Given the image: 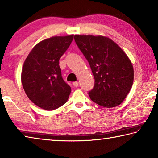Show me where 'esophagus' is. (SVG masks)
<instances>
[{
	"mask_svg": "<svg viewBox=\"0 0 158 158\" xmlns=\"http://www.w3.org/2000/svg\"><path fill=\"white\" fill-rule=\"evenodd\" d=\"M73 84L74 87H78L79 85V82L78 81H75V82H73Z\"/></svg>",
	"mask_w": 158,
	"mask_h": 158,
	"instance_id": "obj_1",
	"label": "esophagus"
}]
</instances>
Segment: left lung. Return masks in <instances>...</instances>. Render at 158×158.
<instances>
[{
	"mask_svg": "<svg viewBox=\"0 0 158 158\" xmlns=\"http://www.w3.org/2000/svg\"><path fill=\"white\" fill-rule=\"evenodd\" d=\"M74 40L94 76V87L89 92L91 100L107 108L121 104L134 80L133 66L126 53L107 37L76 35Z\"/></svg>",
	"mask_w": 158,
	"mask_h": 158,
	"instance_id": "obj_1",
	"label": "left lung"
}]
</instances>
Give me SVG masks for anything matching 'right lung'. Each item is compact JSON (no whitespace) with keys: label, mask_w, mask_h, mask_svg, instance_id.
Returning a JSON list of instances; mask_svg holds the SVG:
<instances>
[{"label":"right lung","mask_w":158,"mask_h":158,"mask_svg":"<svg viewBox=\"0 0 158 158\" xmlns=\"http://www.w3.org/2000/svg\"><path fill=\"white\" fill-rule=\"evenodd\" d=\"M74 35L44 40L29 53L21 71V83L28 98L37 106L52 111L68 100L71 88L61 75L59 60Z\"/></svg>","instance_id":"obj_1"}]
</instances>
